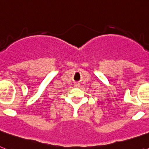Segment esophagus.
<instances>
[{"label": "esophagus", "instance_id": "obj_1", "mask_svg": "<svg viewBox=\"0 0 149 149\" xmlns=\"http://www.w3.org/2000/svg\"><path fill=\"white\" fill-rule=\"evenodd\" d=\"M81 86V85H80V84H74V87L76 88H78Z\"/></svg>", "mask_w": 149, "mask_h": 149}]
</instances>
